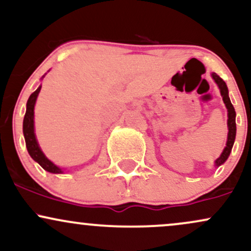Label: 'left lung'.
Here are the masks:
<instances>
[{
  "label": "left lung",
  "mask_w": 251,
  "mask_h": 251,
  "mask_svg": "<svg viewBox=\"0 0 251 251\" xmlns=\"http://www.w3.org/2000/svg\"><path fill=\"white\" fill-rule=\"evenodd\" d=\"M212 79L215 80V82L217 83L218 88H220L221 96L223 98V101L226 103V107L227 109V139L226 148H224L223 152H222L220 157L215 160V166L218 168L222 164L226 162V159L229 158L230 152H231L232 146H234L235 138H236V112L234 106H232L231 101H230L229 98V91H227L226 83L223 81V79L217 75L216 73H211Z\"/></svg>",
  "instance_id": "8db88e82"
}]
</instances>
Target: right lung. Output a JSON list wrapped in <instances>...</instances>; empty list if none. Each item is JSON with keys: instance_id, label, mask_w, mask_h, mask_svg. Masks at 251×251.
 <instances>
[{"instance_id": "obj_1", "label": "right lung", "mask_w": 251, "mask_h": 251, "mask_svg": "<svg viewBox=\"0 0 251 251\" xmlns=\"http://www.w3.org/2000/svg\"><path fill=\"white\" fill-rule=\"evenodd\" d=\"M40 91H41V86H39V88L34 93L30 94L29 99L27 101V109H25L24 119V135L25 140V146H27L28 153H29L30 157L36 163H39L42 169L50 172V174H63L62 169H60L59 166H56L51 160L46 157L36 139L35 128H34V107H35V102Z\"/></svg>"}]
</instances>
